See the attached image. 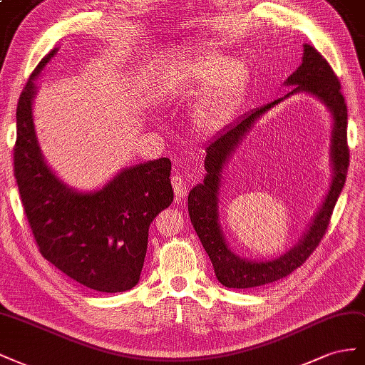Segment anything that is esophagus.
Segmentation results:
<instances>
[{
    "label": "esophagus",
    "mask_w": 365,
    "mask_h": 365,
    "mask_svg": "<svg viewBox=\"0 0 365 365\" xmlns=\"http://www.w3.org/2000/svg\"><path fill=\"white\" fill-rule=\"evenodd\" d=\"M171 183H173V188H174V194H175V199L180 200L185 199L186 194H188V188H190V183L186 180V177L182 174H174L171 177Z\"/></svg>",
    "instance_id": "34e87169"
}]
</instances>
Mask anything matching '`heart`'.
Returning <instances> with one entry per match:
<instances>
[{"mask_svg":"<svg viewBox=\"0 0 365 365\" xmlns=\"http://www.w3.org/2000/svg\"><path fill=\"white\" fill-rule=\"evenodd\" d=\"M247 79V67L240 59L206 55L185 66L173 78L171 93L206 88L192 110V122L202 131H212L220 125L229 107Z\"/></svg>","mask_w":365,"mask_h":365,"instance_id":"b5f03b06","label":"heart"}]
</instances>
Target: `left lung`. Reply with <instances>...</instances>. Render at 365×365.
<instances>
[{
  "label": "left lung",
  "instance_id": "1",
  "mask_svg": "<svg viewBox=\"0 0 365 365\" xmlns=\"http://www.w3.org/2000/svg\"><path fill=\"white\" fill-rule=\"evenodd\" d=\"M286 86L295 87L284 98H289L294 93L304 91L318 98L331 113L333 130L330 159L333 166V179L330 191L314 222H312L309 231L294 249L275 259H267V262L243 259L227 247L220 223H218L217 195L218 188H220V177L225 163L231 158L238 142L251 130L255 120L283 99H277L264 107L249 111L215 136V139L206 147L205 170L207 174L203 179V183L194 186L188 195V212L195 232L199 235L206 254L211 258L215 277L225 287L249 289L269 284L287 277L301 264H304L324 237L333 207H335L338 197L344 188L350 162L347 145V106L341 93L338 76L315 47L304 44L303 64L287 78Z\"/></svg>",
  "mask_w": 365,
  "mask_h": 365
}]
</instances>
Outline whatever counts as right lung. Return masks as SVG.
I'll list each match as a JSON object with an SVG mask.
<instances>
[{
	"instance_id": "right-lung-1",
	"label": "right lung",
	"mask_w": 365,
	"mask_h": 365,
	"mask_svg": "<svg viewBox=\"0 0 365 365\" xmlns=\"http://www.w3.org/2000/svg\"><path fill=\"white\" fill-rule=\"evenodd\" d=\"M41 59L16 107L15 179L41 255L79 284L116 294L139 283L154 217L173 203L171 160L122 170L102 190H70L46 165L36 140L34 79L56 55Z\"/></svg>"
}]
</instances>
